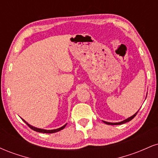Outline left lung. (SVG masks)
<instances>
[{"label":"left lung","mask_w":158,"mask_h":158,"mask_svg":"<svg viewBox=\"0 0 158 158\" xmlns=\"http://www.w3.org/2000/svg\"><path fill=\"white\" fill-rule=\"evenodd\" d=\"M137 112H138V111H137ZM137 112H136V113H135V114H134V115H132L131 117H128V118L124 119V120L121 121V122H119V123H109V122H106V121H103V122H104V123H106V124H107V125H112V126H113V125H121V124H123V123H126L129 122V121H131V119H133L134 117H135L136 115H137Z\"/></svg>","instance_id":"1"}]
</instances>
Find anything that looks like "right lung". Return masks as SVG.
<instances>
[{"instance_id": "right-lung-1", "label": "right lung", "mask_w": 158, "mask_h": 158, "mask_svg": "<svg viewBox=\"0 0 158 158\" xmlns=\"http://www.w3.org/2000/svg\"><path fill=\"white\" fill-rule=\"evenodd\" d=\"M22 120H23V122H24L25 123H26V124L27 125V126H28L29 127H30V128H31V129L33 130V131H37V132H40V133H46V134H52V133H55V132H57V131H61V130L64 129V127L66 126V125H67V123H66V124L64 125V126H61V128H56V129H52V130H46V129H42V128H35V127L32 126H31V125L29 124L28 123H27L26 121L24 120V119H22Z\"/></svg>"}]
</instances>
